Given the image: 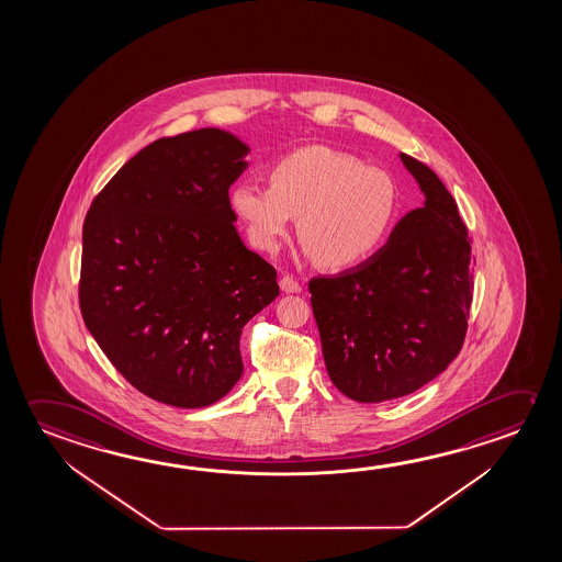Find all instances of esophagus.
<instances>
[{
  "instance_id": "obj_1",
  "label": "esophagus",
  "mask_w": 562,
  "mask_h": 562,
  "mask_svg": "<svg viewBox=\"0 0 562 562\" xmlns=\"http://www.w3.org/2000/svg\"><path fill=\"white\" fill-rule=\"evenodd\" d=\"M280 288H282V292H285V294H300L302 292L300 282L294 277H290V274L280 278Z\"/></svg>"
}]
</instances>
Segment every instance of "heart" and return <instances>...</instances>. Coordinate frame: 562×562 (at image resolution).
<instances>
[{
  "mask_svg": "<svg viewBox=\"0 0 562 562\" xmlns=\"http://www.w3.org/2000/svg\"><path fill=\"white\" fill-rule=\"evenodd\" d=\"M267 186L239 182L231 210L250 243L277 252L297 217L310 257L323 267H359L386 243L397 217V186L386 170L325 145L295 148L268 166Z\"/></svg>",
  "mask_w": 562,
  "mask_h": 562,
  "instance_id": "heart-1",
  "label": "heart"
}]
</instances>
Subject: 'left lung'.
Masks as SVG:
<instances>
[{
  "instance_id": "1",
  "label": "left lung",
  "mask_w": 562,
  "mask_h": 562,
  "mask_svg": "<svg viewBox=\"0 0 562 562\" xmlns=\"http://www.w3.org/2000/svg\"><path fill=\"white\" fill-rule=\"evenodd\" d=\"M400 158L424 207L360 267L310 280L329 378L360 404L407 396L439 376L462 349L472 302L469 231L454 198L429 166Z\"/></svg>"
}]
</instances>
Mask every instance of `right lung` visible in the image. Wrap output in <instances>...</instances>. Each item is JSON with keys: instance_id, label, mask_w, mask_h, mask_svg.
Here are the masks:
<instances>
[{"instance_id": "add662e5", "label": "right lung", "mask_w": 562, "mask_h": 562, "mask_svg": "<svg viewBox=\"0 0 562 562\" xmlns=\"http://www.w3.org/2000/svg\"><path fill=\"white\" fill-rule=\"evenodd\" d=\"M247 153L212 127L158 138L83 222V323L121 376L166 405L222 400L243 374V327L280 294L274 267L235 229L229 188Z\"/></svg>"}]
</instances>
